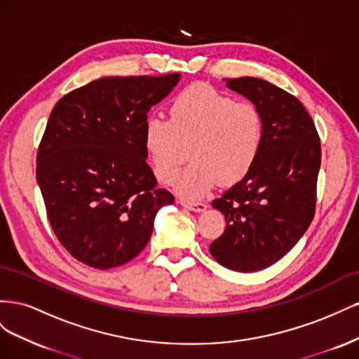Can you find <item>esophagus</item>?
Masks as SVG:
<instances>
[{
    "label": "esophagus",
    "instance_id": "obj_1",
    "mask_svg": "<svg viewBox=\"0 0 359 359\" xmlns=\"http://www.w3.org/2000/svg\"><path fill=\"white\" fill-rule=\"evenodd\" d=\"M180 203L184 206V208H187V210L194 211V212H203L206 210V205L202 203V202H193V201L181 199Z\"/></svg>",
    "mask_w": 359,
    "mask_h": 359
}]
</instances>
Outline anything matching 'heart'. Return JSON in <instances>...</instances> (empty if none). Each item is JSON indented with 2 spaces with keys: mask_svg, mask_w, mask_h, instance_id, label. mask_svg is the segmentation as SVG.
I'll list each match as a JSON object with an SVG mask.
<instances>
[{
  "mask_svg": "<svg viewBox=\"0 0 359 359\" xmlns=\"http://www.w3.org/2000/svg\"><path fill=\"white\" fill-rule=\"evenodd\" d=\"M144 142L156 177L172 182L191 147L192 165L173 182L190 198H202L215 182L244 178L257 160L264 142V118L250 102L205 83L182 90L169 106V121L148 118Z\"/></svg>",
  "mask_w": 359,
  "mask_h": 359,
  "instance_id": "b5f03b06",
  "label": "heart"
}]
</instances>
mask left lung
Here are the masks:
<instances>
[{"instance_id":"8db88e82","label":"left lung","mask_w":359,"mask_h":359,"mask_svg":"<svg viewBox=\"0 0 359 359\" xmlns=\"http://www.w3.org/2000/svg\"><path fill=\"white\" fill-rule=\"evenodd\" d=\"M226 86L257 106L264 142L247 175L212 201L226 229L211 243L220 265L255 273L283 257L306 233L316 210L320 139L295 95L257 78L227 79Z\"/></svg>"}]
</instances>
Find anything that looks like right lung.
I'll return each mask as SVG.
<instances>
[{"label":"right lung","instance_id":"obj_1","mask_svg":"<svg viewBox=\"0 0 359 359\" xmlns=\"http://www.w3.org/2000/svg\"><path fill=\"white\" fill-rule=\"evenodd\" d=\"M180 78L97 79L52 109L37 182L53 233L79 262L97 269L127 264L148 244L157 211L173 203L145 161L144 128Z\"/></svg>","mask_w":359,"mask_h":359}]
</instances>
